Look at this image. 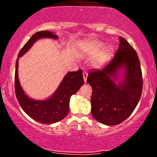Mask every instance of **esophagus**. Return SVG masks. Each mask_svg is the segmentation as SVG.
<instances>
[{
  "label": "esophagus",
  "instance_id": "34e87169",
  "mask_svg": "<svg viewBox=\"0 0 157 157\" xmlns=\"http://www.w3.org/2000/svg\"><path fill=\"white\" fill-rule=\"evenodd\" d=\"M87 77H88V73L86 72V71H83V79H84L85 82H86V80H87Z\"/></svg>",
  "mask_w": 157,
  "mask_h": 157
}]
</instances>
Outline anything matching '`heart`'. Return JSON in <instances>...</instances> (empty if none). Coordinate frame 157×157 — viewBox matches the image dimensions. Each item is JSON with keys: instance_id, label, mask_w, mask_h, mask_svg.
<instances>
[{"instance_id": "1", "label": "heart", "mask_w": 157, "mask_h": 157, "mask_svg": "<svg viewBox=\"0 0 157 157\" xmlns=\"http://www.w3.org/2000/svg\"><path fill=\"white\" fill-rule=\"evenodd\" d=\"M104 46L105 44L100 41H87L81 45L80 52L83 55L94 57L91 60V66L94 68H100L109 60L113 52V46L104 47Z\"/></svg>"}]
</instances>
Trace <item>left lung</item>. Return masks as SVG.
I'll use <instances>...</instances> for the list:
<instances>
[{"label":"left lung","mask_w":157,"mask_h":157,"mask_svg":"<svg viewBox=\"0 0 157 157\" xmlns=\"http://www.w3.org/2000/svg\"><path fill=\"white\" fill-rule=\"evenodd\" d=\"M124 71L122 81L116 83L118 71ZM86 82L92 88L91 113L107 125L121 123L132 113L142 91L140 60L134 48L123 37L114 57L102 69H93Z\"/></svg>","instance_id":"left-lung-1"}]
</instances>
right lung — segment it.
<instances>
[{
  "label": "right lung",
  "instance_id": "obj_1",
  "mask_svg": "<svg viewBox=\"0 0 157 157\" xmlns=\"http://www.w3.org/2000/svg\"><path fill=\"white\" fill-rule=\"evenodd\" d=\"M44 37L55 40L58 38L57 35H54L52 32L47 30L37 32L23 46L17 57L23 56L37 40ZM17 68L18 58L17 59L15 65V94L20 105L27 115L36 121L44 124L55 123L67 116L69 111L70 97L77 93L84 84L82 70L79 69L77 71L68 72L51 97L44 100H35L29 98L23 91L20 84Z\"/></svg>",
  "mask_w": 157,
  "mask_h": 157
}]
</instances>
